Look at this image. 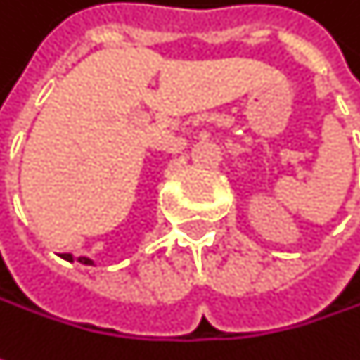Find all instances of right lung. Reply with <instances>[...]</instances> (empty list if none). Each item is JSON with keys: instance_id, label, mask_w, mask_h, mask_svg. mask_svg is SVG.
<instances>
[{"instance_id": "right-lung-1", "label": "right lung", "mask_w": 360, "mask_h": 360, "mask_svg": "<svg viewBox=\"0 0 360 360\" xmlns=\"http://www.w3.org/2000/svg\"><path fill=\"white\" fill-rule=\"evenodd\" d=\"M62 258H64V260H68V262H72V260H75V256H72V254H64V256H62ZM77 260H79V262H81V264H89V266H91V264H94V260H91V258H89V256H79V258H77Z\"/></svg>"}]
</instances>
